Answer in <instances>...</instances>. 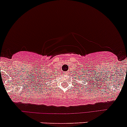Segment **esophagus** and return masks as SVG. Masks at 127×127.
<instances>
[{"label":"esophagus","mask_w":127,"mask_h":127,"mask_svg":"<svg viewBox=\"0 0 127 127\" xmlns=\"http://www.w3.org/2000/svg\"><path fill=\"white\" fill-rule=\"evenodd\" d=\"M64 73H65V74H67V73H68V72H67H67H65Z\"/></svg>","instance_id":"esophagus-1"}]
</instances>
